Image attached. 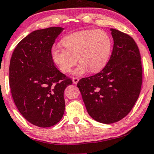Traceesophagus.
Here are the masks:
<instances>
[{
  "instance_id": "1",
  "label": "esophagus",
  "mask_w": 154,
  "mask_h": 154,
  "mask_svg": "<svg viewBox=\"0 0 154 154\" xmlns=\"http://www.w3.org/2000/svg\"><path fill=\"white\" fill-rule=\"evenodd\" d=\"M72 82H73V83L75 84V85H77V82H79V78H78V77H73V78H72Z\"/></svg>"
}]
</instances>
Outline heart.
<instances>
[{"label":"heart","instance_id":"1","mask_svg":"<svg viewBox=\"0 0 154 154\" xmlns=\"http://www.w3.org/2000/svg\"><path fill=\"white\" fill-rule=\"evenodd\" d=\"M60 45L51 48V57L62 72L67 73L77 63L75 69L78 75L102 70L109 60L113 42L109 35L103 30H85L73 32L62 40Z\"/></svg>","mask_w":154,"mask_h":154}]
</instances>
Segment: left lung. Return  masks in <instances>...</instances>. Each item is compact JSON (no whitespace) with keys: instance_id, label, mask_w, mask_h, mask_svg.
Returning <instances> with one entry per match:
<instances>
[{"instance_id":"1","label":"left lung","mask_w":154,"mask_h":154,"mask_svg":"<svg viewBox=\"0 0 154 154\" xmlns=\"http://www.w3.org/2000/svg\"><path fill=\"white\" fill-rule=\"evenodd\" d=\"M114 47L105 67L77 83L87 112L97 122L112 124L125 117L139 98L142 85L141 54L129 35L111 29Z\"/></svg>"}]
</instances>
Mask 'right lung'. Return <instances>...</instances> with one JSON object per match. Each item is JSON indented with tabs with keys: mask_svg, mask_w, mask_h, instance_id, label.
Returning <instances> with one entry per match:
<instances>
[{
	"mask_svg": "<svg viewBox=\"0 0 154 154\" xmlns=\"http://www.w3.org/2000/svg\"><path fill=\"white\" fill-rule=\"evenodd\" d=\"M60 27L33 31L17 45L9 67V85L15 106L33 125L50 127L65 112L64 91L71 78L54 66L51 48Z\"/></svg>",
	"mask_w": 154,
	"mask_h": 154,
	"instance_id": "1",
	"label": "right lung"
}]
</instances>
